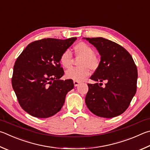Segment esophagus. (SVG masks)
Wrapping results in <instances>:
<instances>
[{"instance_id":"1","label":"esophagus","mask_w":150,"mask_h":150,"mask_svg":"<svg viewBox=\"0 0 150 150\" xmlns=\"http://www.w3.org/2000/svg\"><path fill=\"white\" fill-rule=\"evenodd\" d=\"M73 83H74V86H77L80 83V81H73Z\"/></svg>"}]
</instances>
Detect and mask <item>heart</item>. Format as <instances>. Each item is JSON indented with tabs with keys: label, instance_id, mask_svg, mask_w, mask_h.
<instances>
[{
	"label": "heart",
	"instance_id": "1",
	"mask_svg": "<svg viewBox=\"0 0 150 150\" xmlns=\"http://www.w3.org/2000/svg\"><path fill=\"white\" fill-rule=\"evenodd\" d=\"M76 56L81 57L79 62L80 67H71L66 71V76L67 79L74 81H82L91 73V69H96L100 65V59L94 54V50L86 42H81L74 47ZM73 56L68 50L62 53L59 57V62L62 66L68 69L71 66Z\"/></svg>",
	"mask_w": 150,
	"mask_h": 150
}]
</instances>
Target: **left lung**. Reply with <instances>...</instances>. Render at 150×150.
<instances>
[{"instance_id":"left-lung-1","label":"left lung","mask_w":150,"mask_h":150,"mask_svg":"<svg viewBox=\"0 0 150 150\" xmlns=\"http://www.w3.org/2000/svg\"><path fill=\"white\" fill-rule=\"evenodd\" d=\"M101 55L100 65L91 79L102 83L88 84L85 103L94 115L111 118L129 107L137 88L138 70L132 57L117 43L102 37L86 38Z\"/></svg>"}]
</instances>
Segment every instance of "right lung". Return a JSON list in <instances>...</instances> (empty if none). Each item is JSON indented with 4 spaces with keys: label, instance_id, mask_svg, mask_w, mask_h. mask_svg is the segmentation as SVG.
I'll use <instances>...</instances> for the list:
<instances>
[{
    "label": "right lung",
    "instance_id": "add662e5",
    "mask_svg": "<svg viewBox=\"0 0 150 150\" xmlns=\"http://www.w3.org/2000/svg\"><path fill=\"white\" fill-rule=\"evenodd\" d=\"M77 37L43 39L29 44L16 59L12 84L20 106L37 118H47L61 110L72 79L60 80L64 74L59 57Z\"/></svg>",
    "mask_w": 150,
    "mask_h": 150
}]
</instances>
